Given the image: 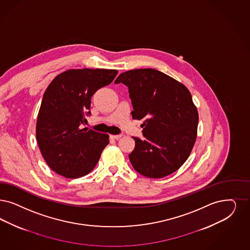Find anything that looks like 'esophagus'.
Here are the masks:
<instances>
[{"mask_svg": "<svg viewBox=\"0 0 250 250\" xmlns=\"http://www.w3.org/2000/svg\"><path fill=\"white\" fill-rule=\"evenodd\" d=\"M110 137L112 139H115V140H119V139L122 137V134H116V135H110Z\"/></svg>", "mask_w": 250, "mask_h": 250, "instance_id": "obj_1", "label": "esophagus"}]
</instances>
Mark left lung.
Returning a JSON list of instances; mask_svg holds the SVG:
<instances>
[{"label":"left lung","mask_w":250,"mask_h":250,"mask_svg":"<svg viewBox=\"0 0 250 250\" xmlns=\"http://www.w3.org/2000/svg\"><path fill=\"white\" fill-rule=\"evenodd\" d=\"M115 83L128 87L133 120H143L144 138L132 137L133 168L148 178L176 171L189 157L197 133L198 113L184 84L153 68L121 73Z\"/></svg>","instance_id":"left-lung-1"}]
</instances>
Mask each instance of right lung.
<instances>
[{
	"mask_svg": "<svg viewBox=\"0 0 250 250\" xmlns=\"http://www.w3.org/2000/svg\"><path fill=\"white\" fill-rule=\"evenodd\" d=\"M117 74L116 69H70L48 86L38 114L36 137L42 157L57 174L79 178L96 166L109 136L83 125L91 116L92 96Z\"/></svg>",
	"mask_w": 250,
	"mask_h": 250,
	"instance_id": "right-lung-1",
	"label": "right lung"
}]
</instances>
